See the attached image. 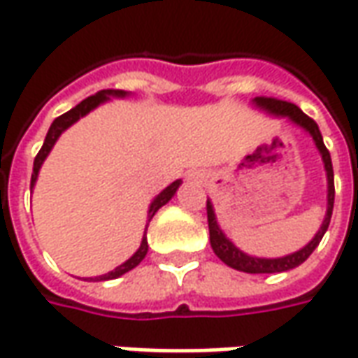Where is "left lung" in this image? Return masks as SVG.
Segmentation results:
<instances>
[{"instance_id":"obj_1","label":"left lung","mask_w":358,"mask_h":358,"mask_svg":"<svg viewBox=\"0 0 358 358\" xmlns=\"http://www.w3.org/2000/svg\"><path fill=\"white\" fill-rule=\"evenodd\" d=\"M256 106L264 108V110L278 113V115H285L293 123L301 125L306 129L308 133L313 134L314 143L318 146V150L324 159V167H326V173H328V212H326V220L322 224L320 231L316 233L314 237L305 248L296 250L293 255L283 256V258H256V256H248L245 252H241L239 248L233 245L231 241L225 237L222 229L217 227L215 222L214 208L210 202H206V214H208V229H210V245L214 248L215 256L225 262L227 266H231L235 270L247 273H278V272H287L291 268H296L299 264H303L308 256L313 255V250L320 245L324 233L328 229L329 220H331V212H334V199H336V187H334V167H331V158H329V152L326 148V144L322 141L320 129L316 125V121L310 119L306 113L301 111V108H296L295 103L285 102V100H278V98H268V96H260L255 100Z\"/></svg>"}]
</instances>
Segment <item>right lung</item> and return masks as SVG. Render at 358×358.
<instances>
[{
  "label": "right lung",
  "mask_w": 358,
  "mask_h": 358,
  "mask_svg": "<svg viewBox=\"0 0 358 358\" xmlns=\"http://www.w3.org/2000/svg\"><path fill=\"white\" fill-rule=\"evenodd\" d=\"M108 96H125V92H123V90H102V92L94 94V96H88L86 100H83L78 106H75L73 110H69L67 113H63V115H59V117L53 121L52 127H50V131H48V134H45V141L44 144H42V148H40V152L36 154V158H34V169H32V177H30V187L36 183L38 169H40V166H42V162L45 159V156L50 154V150H52V146L55 144V141L59 138V134H62L67 127L73 125L77 119H80L83 115H86L88 111L94 110L98 103H102L103 100H108ZM179 185H181V181H175V183L169 185L167 189H164V191L159 192L158 196L154 199V202H152V206H150V212H148V224H150V220L154 217V214L158 212L159 208L171 200L175 191L179 189ZM146 252H148V239H146V233H144V239L143 243H141V248H138V250H136V252L127 260L125 264L117 266L113 272L106 273V275H100L98 280L100 281L115 280V278H119V275H123V273H127L129 270H133L134 266L141 264V262H143V258L146 256Z\"/></svg>",
  "instance_id": "add662e5"
}]
</instances>
